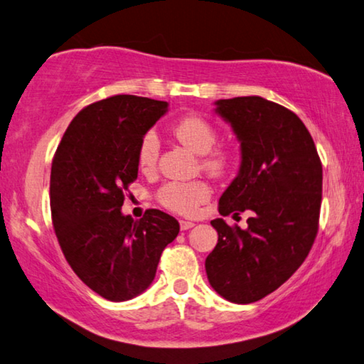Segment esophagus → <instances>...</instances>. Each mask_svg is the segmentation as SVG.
<instances>
[{
  "label": "esophagus",
  "instance_id": "34e87169",
  "mask_svg": "<svg viewBox=\"0 0 364 364\" xmlns=\"http://www.w3.org/2000/svg\"><path fill=\"white\" fill-rule=\"evenodd\" d=\"M194 226L193 221H186V220H180V228L181 231H186V230H191V228Z\"/></svg>",
  "mask_w": 364,
  "mask_h": 364
}]
</instances>
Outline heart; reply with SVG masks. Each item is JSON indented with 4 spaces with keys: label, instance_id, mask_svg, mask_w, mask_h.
<instances>
[{
    "label": "heart",
    "instance_id": "obj_1",
    "mask_svg": "<svg viewBox=\"0 0 364 364\" xmlns=\"http://www.w3.org/2000/svg\"><path fill=\"white\" fill-rule=\"evenodd\" d=\"M175 136L184 146L197 154H202L200 167L215 178L225 176L232 165V152L226 146H215L218 139V130L210 120L200 115H184L178 119L173 127ZM160 154V139L154 130H147L139 139L136 160L143 171L156 168ZM212 188L205 181H170L157 191L159 204L170 212L180 215H194L202 204L210 199Z\"/></svg>",
    "mask_w": 364,
    "mask_h": 364
}]
</instances>
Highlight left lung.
I'll return each mask as SVG.
<instances>
[{
	"label": "left lung",
	"instance_id": "8db88e82",
	"mask_svg": "<svg viewBox=\"0 0 364 364\" xmlns=\"http://www.w3.org/2000/svg\"><path fill=\"white\" fill-rule=\"evenodd\" d=\"M241 141L239 175L220 197L223 217L250 212L247 230L212 220L218 242L205 260L210 286L232 304H252L291 278L319 226L323 165L297 115L260 96L217 101Z\"/></svg>",
	"mask_w": 364,
	"mask_h": 364
}]
</instances>
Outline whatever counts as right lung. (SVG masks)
<instances>
[{"label":"right lung","mask_w":364,"mask_h":364,"mask_svg":"<svg viewBox=\"0 0 364 364\" xmlns=\"http://www.w3.org/2000/svg\"><path fill=\"white\" fill-rule=\"evenodd\" d=\"M165 101L117 95L73 117L53 157L51 218L67 263L91 291L110 301L136 297L154 281L164 249L180 232L157 208L122 215L138 178V144L167 112Z\"/></svg>","instance_id":"add662e5"}]
</instances>
